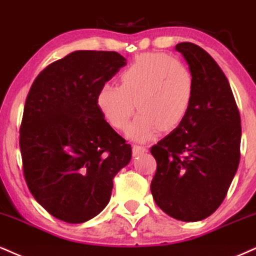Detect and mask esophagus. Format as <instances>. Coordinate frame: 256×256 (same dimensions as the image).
I'll return each mask as SVG.
<instances>
[{
	"label": "esophagus",
	"mask_w": 256,
	"mask_h": 256,
	"mask_svg": "<svg viewBox=\"0 0 256 256\" xmlns=\"http://www.w3.org/2000/svg\"><path fill=\"white\" fill-rule=\"evenodd\" d=\"M147 152V148L144 146H138V145H134L133 146V154L134 156H139L141 153H145Z\"/></svg>",
	"instance_id": "34e87169"
}]
</instances>
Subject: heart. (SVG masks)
<instances>
[{
	"label": "heart",
	"mask_w": 256,
	"mask_h": 256,
	"mask_svg": "<svg viewBox=\"0 0 256 256\" xmlns=\"http://www.w3.org/2000/svg\"><path fill=\"white\" fill-rule=\"evenodd\" d=\"M194 96V78L184 63L168 54H142L121 74V86L104 84L97 104L114 128L124 130L134 112L129 136L146 141L157 130L169 132L183 121Z\"/></svg>",
	"instance_id": "heart-1"
}]
</instances>
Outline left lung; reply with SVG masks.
Listing matches in <instances>:
<instances>
[{
	"mask_svg": "<svg viewBox=\"0 0 256 256\" xmlns=\"http://www.w3.org/2000/svg\"><path fill=\"white\" fill-rule=\"evenodd\" d=\"M175 49L193 74L194 96L183 121L151 147L157 160L151 193L170 217L199 222L220 206L238 168L241 117L211 55L189 42Z\"/></svg>",
	"mask_w": 256,
	"mask_h": 256,
	"instance_id": "obj_1",
	"label": "left lung"
}]
</instances>
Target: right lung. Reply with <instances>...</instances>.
<instances>
[{
	"mask_svg": "<svg viewBox=\"0 0 256 256\" xmlns=\"http://www.w3.org/2000/svg\"><path fill=\"white\" fill-rule=\"evenodd\" d=\"M127 60L116 51H73L42 70L24 108L20 150L33 198L51 216L85 223L106 207L132 147L104 120L99 88Z\"/></svg>",
	"mask_w": 256,
	"mask_h": 256,
	"instance_id": "right-lung-1",
	"label": "right lung"
}]
</instances>
